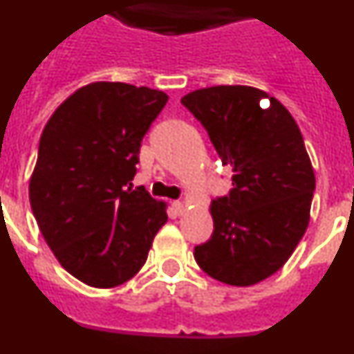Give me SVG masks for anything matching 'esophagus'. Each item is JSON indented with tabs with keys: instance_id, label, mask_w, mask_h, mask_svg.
<instances>
[{
	"instance_id": "34e87169",
	"label": "esophagus",
	"mask_w": 354,
	"mask_h": 354,
	"mask_svg": "<svg viewBox=\"0 0 354 354\" xmlns=\"http://www.w3.org/2000/svg\"><path fill=\"white\" fill-rule=\"evenodd\" d=\"M171 209H174L175 214L180 216L184 212V204L183 202H179V200H175V202H171Z\"/></svg>"
}]
</instances>
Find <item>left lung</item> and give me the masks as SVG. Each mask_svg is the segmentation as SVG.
<instances>
[{
	"mask_svg": "<svg viewBox=\"0 0 354 354\" xmlns=\"http://www.w3.org/2000/svg\"><path fill=\"white\" fill-rule=\"evenodd\" d=\"M180 102L234 174L228 195L212 200L214 230L195 246L196 264L228 286H255L286 264L310 220L315 177L298 124L274 97L241 84L195 90Z\"/></svg>",
	"mask_w": 354,
	"mask_h": 354,
	"instance_id": "obj_1",
	"label": "left lung"
}]
</instances>
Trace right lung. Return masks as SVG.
I'll return each instance as SVG.
<instances>
[{"label": "right lung", "instance_id": "add662e5", "mask_svg": "<svg viewBox=\"0 0 354 354\" xmlns=\"http://www.w3.org/2000/svg\"><path fill=\"white\" fill-rule=\"evenodd\" d=\"M168 95L127 83L86 84L56 108L42 131L30 204L65 270L108 289L142 270L167 205L133 189L142 140Z\"/></svg>", "mask_w": 354, "mask_h": 354}]
</instances>
